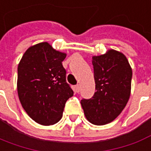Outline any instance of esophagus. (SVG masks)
<instances>
[{
    "instance_id": "34e87169",
    "label": "esophagus",
    "mask_w": 151,
    "mask_h": 151,
    "mask_svg": "<svg viewBox=\"0 0 151 151\" xmlns=\"http://www.w3.org/2000/svg\"><path fill=\"white\" fill-rule=\"evenodd\" d=\"M80 89H81V86H80V85H76V86H75V91H76V92L79 93V92H80Z\"/></svg>"
}]
</instances>
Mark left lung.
Instances as JSON below:
<instances>
[{"instance_id":"8db88e82","label":"left lung","mask_w":151,"mask_h":151,"mask_svg":"<svg viewBox=\"0 0 151 151\" xmlns=\"http://www.w3.org/2000/svg\"><path fill=\"white\" fill-rule=\"evenodd\" d=\"M95 90L93 97L82 99L87 120L94 125L113 122L127 105L131 93L132 70L125 56L115 50L93 57Z\"/></svg>"}]
</instances>
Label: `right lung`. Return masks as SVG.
I'll list each match as a JSON object with an SVG mask.
<instances>
[{
    "label": "right lung",
    "mask_w": 151,
    "mask_h": 151,
    "mask_svg": "<svg viewBox=\"0 0 151 151\" xmlns=\"http://www.w3.org/2000/svg\"><path fill=\"white\" fill-rule=\"evenodd\" d=\"M65 57L49 43L41 42L30 47L18 65L19 101L28 115L41 125L60 121L65 102L73 96L62 65Z\"/></svg>",
    "instance_id": "obj_1"
}]
</instances>
